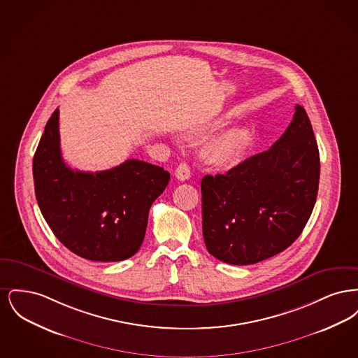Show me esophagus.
Returning a JSON list of instances; mask_svg holds the SVG:
<instances>
[{"mask_svg":"<svg viewBox=\"0 0 358 358\" xmlns=\"http://www.w3.org/2000/svg\"><path fill=\"white\" fill-rule=\"evenodd\" d=\"M176 177L180 181H187L190 178V168L187 164H180L176 169Z\"/></svg>","mask_w":358,"mask_h":358,"instance_id":"34e87169","label":"esophagus"}]
</instances>
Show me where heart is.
Returning <instances> with one entry per match:
<instances>
[{"label": "heart", "mask_w": 358, "mask_h": 358, "mask_svg": "<svg viewBox=\"0 0 358 358\" xmlns=\"http://www.w3.org/2000/svg\"><path fill=\"white\" fill-rule=\"evenodd\" d=\"M252 134L245 127H234L215 136L205 145L204 161L213 169L228 171L236 166L248 152Z\"/></svg>", "instance_id": "1"}]
</instances>
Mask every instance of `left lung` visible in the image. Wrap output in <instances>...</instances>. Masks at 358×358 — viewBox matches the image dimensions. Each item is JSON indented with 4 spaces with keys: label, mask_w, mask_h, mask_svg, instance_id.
Here are the masks:
<instances>
[{
    "label": "left lung",
    "mask_w": 358,
    "mask_h": 358,
    "mask_svg": "<svg viewBox=\"0 0 358 358\" xmlns=\"http://www.w3.org/2000/svg\"><path fill=\"white\" fill-rule=\"evenodd\" d=\"M320 152L310 120L295 106L273 146L227 174L201 181L203 235L210 255L236 266L285 251L302 234L317 200Z\"/></svg>",
    "instance_id": "8db88e82"
}]
</instances>
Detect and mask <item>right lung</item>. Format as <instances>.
I'll list each match as a JSON object with an SVG mask.
<instances>
[{
    "mask_svg": "<svg viewBox=\"0 0 358 358\" xmlns=\"http://www.w3.org/2000/svg\"><path fill=\"white\" fill-rule=\"evenodd\" d=\"M169 180V171L139 159L110 171H72L60 152L59 108L34 157V193L45 222L71 252L94 262H120L136 254L149 209Z\"/></svg>",
    "mask_w": 358,
    "mask_h": 358,
    "instance_id": "obj_1",
    "label": "right lung"
}]
</instances>
